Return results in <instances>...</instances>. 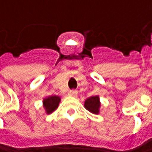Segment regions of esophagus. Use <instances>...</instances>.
I'll list each match as a JSON object with an SVG mask.
<instances>
[{"mask_svg": "<svg viewBox=\"0 0 152 152\" xmlns=\"http://www.w3.org/2000/svg\"><path fill=\"white\" fill-rule=\"evenodd\" d=\"M68 95H69V96H71V97H76L77 92H76V90H71V91L68 92Z\"/></svg>", "mask_w": 152, "mask_h": 152, "instance_id": "obj_1", "label": "esophagus"}]
</instances>
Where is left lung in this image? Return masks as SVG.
Returning <instances> with one entry per match:
<instances>
[{
  "instance_id": "left-lung-1",
  "label": "left lung",
  "mask_w": 152,
  "mask_h": 152,
  "mask_svg": "<svg viewBox=\"0 0 152 152\" xmlns=\"http://www.w3.org/2000/svg\"><path fill=\"white\" fill-rule=\"evenodd\" d=\"M101 106H102V103L100 102V97L97 95L86 98L84 102V107L87 111H89L93 114L100 113Z\"/></svg>"
}]
</instances>
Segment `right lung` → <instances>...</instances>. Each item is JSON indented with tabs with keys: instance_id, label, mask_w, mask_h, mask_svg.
<instances>
[{
	"instance_id": "1",
	"label": "right lung",
	"mask_w": 152,
	"mask_h": 152,
	"mask_svg": "<svg viewBox=\"0 0 152 152\" xmlns=\"http://www.w3.org/2000/svg\"><path fill=\"white\" fill-rule=\"evenodd\" d=\"M61 98L59 96H50L43 99V107L46 114H50L55 111L60 104Z\"/></svg>"
}]
</instances>
